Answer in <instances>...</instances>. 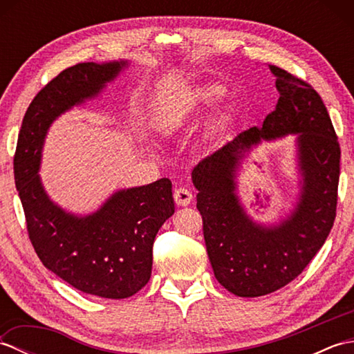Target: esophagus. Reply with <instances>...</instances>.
<instances>
[{
  "instance_id": "esophagus-1",
  "label": "esophagus",
  "mask_w": 354,
  "mask_h": 354,
  "mask_svg": "<svg viewBox=\"0 0 354 354\" xmlns=\"http://www.w3.org/2000/svg\"><path fill=\"white\" fill-rule=\"evenodd\" d=\"M173 198H175V202L176 205H189L192 199H193V194L189 189H185V187H179V189L175 190V193H173Z\"/></svg>"
}]
</instances>
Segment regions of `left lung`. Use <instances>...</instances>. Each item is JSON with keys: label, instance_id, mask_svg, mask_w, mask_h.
Returning <instances> with one entry per match:
<instances>
[{"label": "left lung", "instance_id": "left-lung-1", "mask_svg": "<svg viewBox=\"0 0 354 354\" xmlns=\"http://www.w3.org/2000/svg\"><path fill=\"white\" fill-rule=\"evenodd\" d=\"M280 91L277 108L199 161L192 171L209 261L225 289L237 297H261L303 272L333 227L341 147L324 102L315 88L280 66L269 65ZM299 133L305 185L288 221L265 229L249 221L234 194V169L243 151L261 138Z\"/></svg>", "mask_w": 354, "mask_h": 354}]
</instances>
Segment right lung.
<instances>
[{"mask_svg":"<svg viewBox=\"0 0 354 354\" xmlns=\"http://www.w3.org/2000/svg\"><path fill=\"white\" fill-rule=\"evenodd\" d=\"M124 65L84 62L51 79L26 111L13 156L15 184L37 257L73 288L111 299L132 297L149 281L155 236L175 213L170 179L118 192L97 213L76 217L48 199L37 169L53 120L95 95Z\"/></svg>","mask_w":354,"mask_h":354,"instance_id":"add662e5","label":"right lung"}]
</instances>
